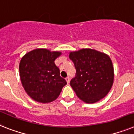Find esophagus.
<instances>
[{
  "mask_svg": "<svg viewBox=\"0 0 134 134\" xmlns=\"http://www.w3.org/2000/svg\"><path fill=\"white\" fill-rule=\"evenodd\" d=\"M66 81H67V83H70V78L69 77H66Z\"/></svg>",
  "mask_w": 134,
  "mask_h": 134,
  "instance_id": "esophagus-1",
  "label": "esophagus"
}]
</instances>
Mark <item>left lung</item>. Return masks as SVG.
<instances>
[{"label":"left lung","instance_id":"obj_1","mask_svg":"<svg viewBox=\"0 0 134 134\" xmlns=\"http://www.w3.org/2000/svg\"><path fill=\"white\" fill-rule=\"evenodd\" d=\"M69 57L77 70L70 83L77 97L87 103L103 99L111 90L114 78L110 57L91 48L70 52Z\"/></svg>","mask_w":134,"mask_h":134}]
</instances>
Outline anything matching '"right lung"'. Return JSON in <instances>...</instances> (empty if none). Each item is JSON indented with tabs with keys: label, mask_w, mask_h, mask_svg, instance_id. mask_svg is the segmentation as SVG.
<instances>
[{
	"label": "right lung",
	"mask_w": 134,
	"mask_h": 134,
	"mask_svg": "<svg viewBox=\"0 0 134 134\" xmlns=\"http://www.w3.org/2000/svg\"><path fill=\"white\" fill-rule=\"evenodd\" d=\"M61 55L59 51L36 48L22 57L19 64L21 83L27 94L35 101H53L67 84L55 64Z\"/></svg>",
	"instance_id": "right-lung-1"
}]
</instances>
